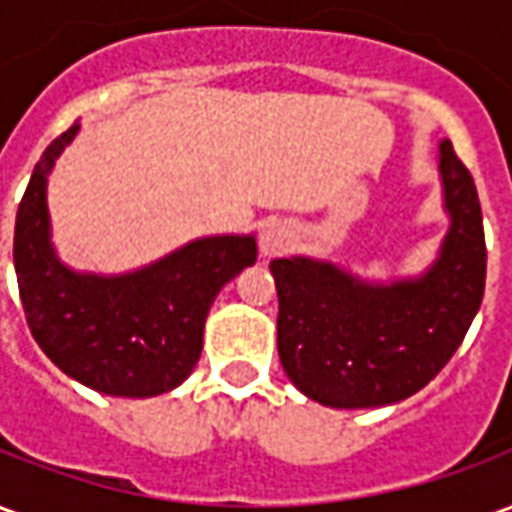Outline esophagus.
<instances>
[{
    "instance_id": "1",
    "label": "esophagus",
    "mask_w": 512,
    "mask_h": 512,
    "mask_svg": "<svg viewBox=\"0 0 512 512\" xmlns=\"http://www.w3.org/2000/svg\"><path fill=\"white\" fill-rule=\"evenodd\" d=\"M293 241H296V230L285 219H271L260 230V252L266 257L285 255L290 246H293Z\"/></svg>"
}]
</instances>
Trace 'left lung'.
<instances>
[{"label": "left lung", "mask_w": 512, "mask_h": 512, "mask_svg": "<svg viewBox=\"0 0 512 512\" xmlns=\"http://www.w3.org/2000/svg\"><path fill=\"white\" fill-rule=\"evenodd\" d=\"M450 230L419 277L367 282L329 260L277 257V348L288 378L332 408L400 403L439 376L483 304L485 235L477 189L439 142Z\"/></svg>", "instance_id": "obj_1"}]
</instances>
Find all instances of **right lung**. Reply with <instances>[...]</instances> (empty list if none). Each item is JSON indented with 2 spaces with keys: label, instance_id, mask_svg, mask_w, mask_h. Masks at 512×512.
Returning <instances> with one entry per match:
<instances>
[{
  "label": "right lung",
  "instance_id": "1",
  "mask_svg": "<svg viewBox=\"0 0 512 512\" xmlns=\"http://www.w3.org/2000/svg\"><path fill=\"white\" fill-rule=\"evenodd\" d=\"M79 123L35 164L16 213L13 263L32 337L65 376L115 397H156L191 376L219 290L255 266V235L194 238L128 274L65 266L51 244L46 186Z\"/></svg>",
  "mask_w": 512,
  "mask_h": 512
}]
</instances>
